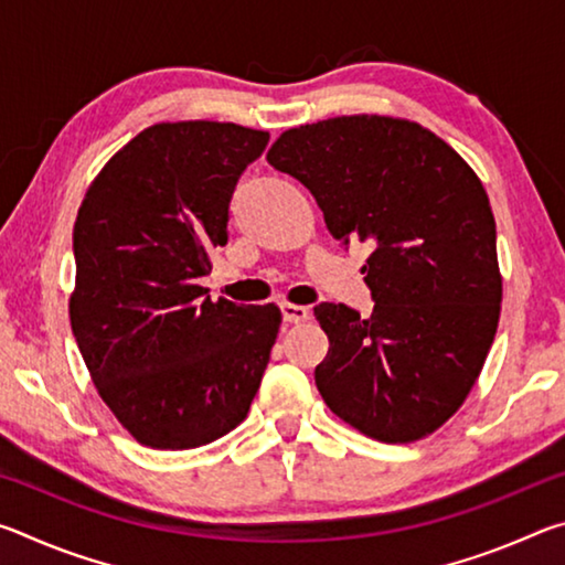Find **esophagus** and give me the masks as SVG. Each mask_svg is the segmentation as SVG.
Segmentation results:
<instances>
[{
	"label": "esophagus",
	"instance_id": "1",
	"mask_svg": "<svg viewBox=\"0 0 565 565\" xmlns=\"http://www.w3.org/2000/svg\"><path fill=\"white\" fill-rule=\"evenodd\" d=\"M281 317L286 323H301V321H309L311 311L309 306H301V303H281Z\"/></svg>",
	"mask_w": 565,
	"mask_h": 565
}]
</instances>
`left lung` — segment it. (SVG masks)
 <instances>
[{
	"label": "left lung",
	"mask_w": 565,
	"mask_h": 565,
	"mask_svg": "<svg viewBox=\"0 0 565 565\" xmlns=\"http://www.w3.org/2000/svg\"><path fill=\"white\" fill-rule=\"evenodd\" d=\"M269 164L299 179L333 238L371 242V317L319 303L317 388L376 441L434 434L473 388L499 329L495 222L476 171L416 121L353 114L284 131Z\"/></svg>",
	"instance_id": "8db88e82"
}]
</instances>
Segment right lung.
<instances>
[{"mask_svg": "<svg viewBox=\"0 0 565 565\" xmlns=\"http://www.w3.org/2000/svg\"><path fill=\"white\" fill-rule=\"evenodd\" d=\"M269 134L232 121L139 131L74 222L70 319L94 386L139 444L184 451L236 428L259 391L279 306L212 301L199 279Z\"/></svg>", "mask_w": 565, "mask_h": 565, "instance_id": "1", "label": "right lung"}]
</instances>
